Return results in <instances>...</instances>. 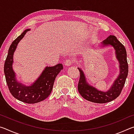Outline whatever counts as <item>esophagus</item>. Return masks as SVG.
<instances>
[{"label":"esophagus","instance_id":"34e87169","mask_svg":"<svg viewBox=\"0 0 134 134\" xmlns=\"http://www.w3.org/2000/svg\"><path fill=\"white\" fill-rule=\"evenodd\" d=\"M72 63V61L71 60H70V59H67L64 62V65L65 66H70V65Z\"/></svg>","mask_w":134,"mask_h":134}]
</instances>
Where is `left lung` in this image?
I'll use <instances>...</instances> for the list:
<instances>
[{"instance_id": "left-lung-1", "label": "left lung", "mask_w": 134, "mask_h": 134, "mask_svg": "<svg viewBox=\"0 0 134 134\" xmlns=\"http://www.w3.org/2000/svg\"><path fill=\"white\" fill-rule=\"evenodd\" d=\"M102 46L112 45L115 49L116 58L119 62L120 73L110 89L107 92L99 91L90 86L86 80L82 70L80 71V79L78 83V91L84 99L93 103H105L109 102L119 96L123 89L128 72V64L126 59V51L124 45L114 35H109L102 42Z\"/></svg>"}]
</instances>
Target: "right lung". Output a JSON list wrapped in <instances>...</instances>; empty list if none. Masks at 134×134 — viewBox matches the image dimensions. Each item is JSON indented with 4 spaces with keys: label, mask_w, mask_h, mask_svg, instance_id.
I'll use <instances>...</instances> for the list:
<instances>
[{
    "label": "right lung",
    "mask_w": 134,
    "mask_h": 134,
    "mask_svg": "<svg viewBox=\"0 0 134 134\" xmlns=\"http://www.w3.org/2000/svg\"><path fill=\"white\" fill-rule=\"evenodd\" d=\"M29 31V29L25 30L10 45L4 62V72L6 83L12 96L23 102L33 104L44 100L48 97L53 89L55 77L63 70V67L62 64L53 67H47L39 78L31 86H26L18 82L12 69L13 55L18 42Z\"/></svg>",
    "instance_id": "obj_1"
}]
</instances>
